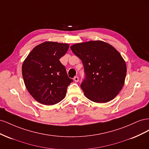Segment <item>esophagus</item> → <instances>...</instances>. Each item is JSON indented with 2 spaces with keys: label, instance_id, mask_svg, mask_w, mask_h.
<instances>
[{
  "label": "esophagus",
  "instance_id": "1",
  "mask_svg": "<svg viewBox=\"0 0 149 149\" xmlns=\"http://www.w3.org/2000/svg\"><path fill=\"white\" fill-rule=\"evenodd\" d=\"M73 80H74V81H75V82H78L79 81V78L78 77V76H75L74 79H73Z\"/></svg>",
  "mask_w": 149,
  "mask_h": 149
}]
</instances>
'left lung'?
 Here are the masks:
<instances>
[{
  "label": "left lung",
  "mask_w": 149,
  "mask_h": 149,
  "mask_svg": "<svg viewBox=\"0 0 149 149\" xmlns=\"http://www.w3.org/2000/svg\"><path fill=\"white\" fill-rule=\"evenodd\" d=\"M70 48L84 66L86 78L81 88L85 96L97 103L115 98L124 86L127 73L119 52L101 40L76 43Z\"/></svg>",
  "instance_id": "8db88e82"
}]
</instances>
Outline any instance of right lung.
Returning <instances> with one entry per match:
<instances>
[{
	"mask_svg": "<svg viewBox=\"0 0 149 149\" xmlns=\"http://www.w3.org/2000/svg\"><path fill=\"white\" fill-rule=\"evenodd\" d=\"M69 46L68 43L45 42L34 47L22 64L26 89L43 105H54L62 101L68 86L73 82L59 60Z\"/></svg>",
	"mask_w": 149,
	"mask_h": 149,
	"instance_id": "add662e5",
	"label": "right lung"
}]
</instances>
